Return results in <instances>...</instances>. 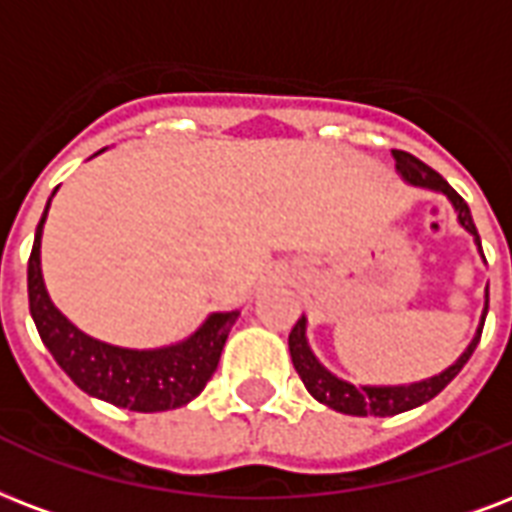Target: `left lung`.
<instances>
[{
    "label": "left lung",
    "mask_w": 512,
    "mask_h": 512,
    "mask_svg": "<svg viewBox=\"0 0 512 512\" xmlns=\"http://www.w3.org/2000/svg\"><path fill=\"white\" fill-rule=\"evenodd\" d=\"M397 161V171L403 174L405 182H411L416 187H427V190H435V193H443L454 204L456 217H459V225H462L467 233H473L475 247L483 255L481 249V236L475 230L473 214H470V206L464 204V198L456 193L454 187L448 185L446 179L440 177L438 171L429 169L427 163H421L419 158H413L411 152L392 150ZM486 260V257H483ZM486 314H489V287H486V306H483L481 325L475 330V338L470 341V346L462 351V357L448 365L443 373L432 378H424V381H416V384H400V386H357L343 381V378L333 376L330 370L322 365V362L314 357V351L308 346L306 338V317H300L295 322L290 333V354L292 365L298 370L300 381L306 384L308 395L319 400L327 408H333L338 413H349V416H395V413L411 411V408H419V405L429 403L432 397L440 395L456 376L459 370L467 365V360L473 357L475 346L481 341L483 322H486Z\"/></svg>",
    "instance_id": "8db88e82"
}]
</instances>
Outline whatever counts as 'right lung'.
<instances>
[{
  "mask_svg": "<svg viewBox=\"0 0 512 512\" xmlns=\"http://www.w3.org/2000/svg\"><path fill=\"white\" fill-rule=\"evenodd\" d=\"M48 209L50 198L29 255V311L39 338L61 370L91 397L139 413L171 411L201 395L206 381L217 370L222 346L228 341L230 327L239 319V311L209 314L190 338L163 349H123L96 341L77 330L53 306L42 282L39 244Z\"/></svg>",
  "mask_w": 512,
  "mask_h": 512,
  "instance_id": "obj_1",
  "label": "right lung"
}]
</instances>
